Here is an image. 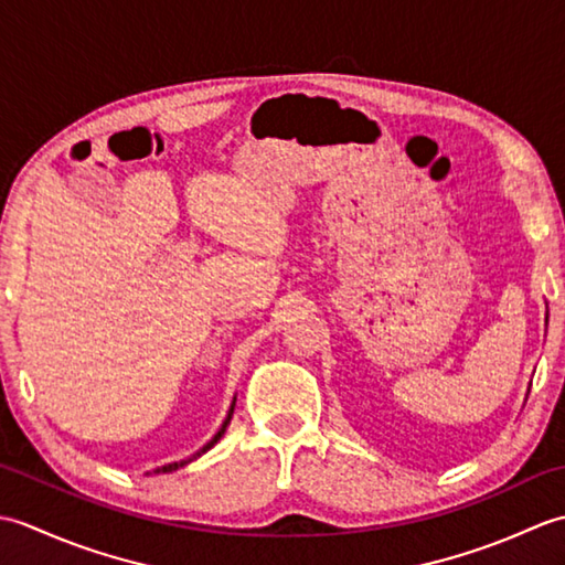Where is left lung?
<instances>
[{
  "mask_svg": "<svg viewBox=\"0 0 565 565\" xmlns=\"http://www.w3.org/2000/svg\"><path fill=\"white\" fill-rule=\"evenodd\" d=\"M546 320H548V318H546Z\"/></svg>",
  "mask_w": 565,
  "mask_h": 565,
  "instance_id": "1",
  "label": "left lung"
}]
</instances>
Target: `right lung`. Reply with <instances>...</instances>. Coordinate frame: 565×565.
<instances>
[{
	"mask_svg": "<svg viewBox=\"0 0 565 565\" xmlns=\"http://www.w3.org/2000/svg\"><path fill=\"white\" fill-rule=\"evenodd\" d=\"M233 411H235V401H233V405H231V411H227V417H225V423L221 425V429L215 431L213 435V439L209 441V444H203V447L194 454V456H189V459H184V461H174V463H167V466H160V468H154V473H172V471H177V468H182V466H186V463H191L194 459H199L201 454H206L211 447H215V444H218V439L225 435V427L231 425V417H233Z\"/></svg>",
	"mask_w": 565,
	"mask_h": 565,
	"instance_id": "1",
	"label": "right lung"
}]
</instances>
